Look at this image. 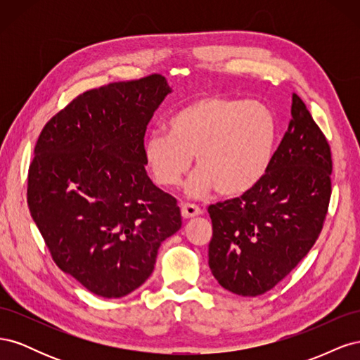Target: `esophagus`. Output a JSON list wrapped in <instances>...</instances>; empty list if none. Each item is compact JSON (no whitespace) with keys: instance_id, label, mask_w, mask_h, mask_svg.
Masks as SVG:
<instances>
[{"instance_id":"1","label":"esophagus","mask_w":360,"mask_h":360,"mask_svg":"<svg viewBox=\"0 0 360 360\" xmlns=\"http://www.w3.org/2000/svg\"><path fill=\"white\" fill-rule=\"evenodd\" d=\"M202 214V210L200 209V207L197 204H183L181 205V216L184 217V219H189V217H195V216H200Z\"/></svg>"}]
</instances>
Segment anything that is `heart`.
Listing matches in <instances>:
<instances>
[{
    "mask_svg": "<svg viewBox=\"0 0 360 360\" xmlns=\"http://www.w3.org/2000/svg\"><path fill=\"white\" fill-rule=\"evenodd\" d=\"M276 138V118L264 103L204 94L169 117L168 134H150L143 155L159 186L177 188L195 156L198 169L186 188L191 197L214 188L222 197H238L266 176Z\"/></svg>",
    "mask_w": 360,
    "mask_h": 360,
    "instance_id": "1",
    "label": "heart"
}]
</instances>
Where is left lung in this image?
Here are the masks:
<instances>
[{"label": "left lung", "mask_w": 360, "mask_h": 360, "mask_svg": "<svg viewBox=\"0 0 360 360\" xmlns=\"http://www.w3.org/2000/svg\"><path fill=\"white\" fill-rule=\"evenodd\" d=\"M328 139L292 94L288 130L255 186L209 207V266L219 284L255 297L274 288L309 252L332 193Z\"/></svg>", "instance_id": "obj_1"}]
</instances>
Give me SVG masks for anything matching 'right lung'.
<instances>
[{
	"label": "right lung",
	"mask_w": 360,
	"mask_h": 360,
	"mask_svg": "<svg viewBox=\"0 0 360 360\" xmlns=\"http://www.w3.org/2000/svg\"><path fill=\"white\" fill-rule=\"evenodd\" d=\"M171 93L162 75L85 91L43 127L28 171L30 213L56 264L118 299L155 269L177 233V200L146 171L147 124Z\"/></svg>",
	"instance_id": "add662e5"
}]
</instances>
